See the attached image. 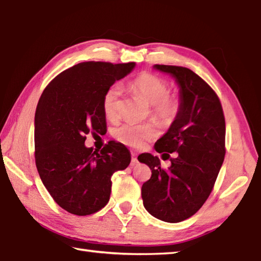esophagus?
<instances>
[{
  "instance_id": "esophagus-1",
  "label": "esophagus",
  "mask_w": 261,
  "mask_h": 261,
  "mask_svg": "<svg viewBox=\"0 0 261 261\" xmlns=\"http://www.w3.org/2000/svg\"><path fill=\"white\" fill-rule=\"evenodd\" d=\"M138 163V158H137V154L132 152L131 153V166H136Z\"/></svg>"
}]
</instances>
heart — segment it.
<instances>
[{"label": "heart", "instance_id": "1", "mask_svg": "<svg viewBox=\"0 0 261 261\" xmlns=\"http://www.w3.org/2000/svg\"><path fill=\"white\" fill-rule=\"evenodd\" d=\"M131 87L152 105L153 118L162 125H170L177 120L182 110V100L177 94L169 93L170 85L166 78L152 72H143L131 82ZM122 87L118 84L109 86L102 98V109L109 120L120 114ZM115 138L131 147H143L146 141L155 138L156 129L153 124L125 123L114 132Z\"/></svg>", "mask_w": 261, "mask_h": 261}]
</instances>
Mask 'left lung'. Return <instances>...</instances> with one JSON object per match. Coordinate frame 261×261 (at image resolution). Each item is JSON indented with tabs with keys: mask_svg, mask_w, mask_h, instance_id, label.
<instances>
[{
	"mask_svg": "<svg viewBox=\"0 0 261 261\" xmlns=\"http://www.w3.org/2000/svg\"><path fill=\"white\" fill-rule=\"evenodd\" d=\"M154 68L176 79L182 110L154 146L171 166L165 169L149 153L138 156L152 171L141 197L154 218L176 223L196 214L214 188L226 154V121L218 94L192 70L163 64ZM174 151L176 158H170Z\"/></svg>",
	"mask_w": 261,
	"mask_h": 261,
	"instance_id": "1",
	"label": "left lung"
}]
</instances>
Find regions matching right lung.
<instances>
[{"instance_id": "obj_1", "label": "right lung", "mask_w": 261, "mask_h": 261, "mask_svg": "<svg viewBox=\"0 0 261 261\" xmlns=\"http://www.w3.org/2000/svg\"><path fill=\"white\" fill-rule=\"evenodd\" d=\"M135 68V62H83L48 84L34 118V158L53 199L69 213L85 216L107 205L112 176L130 165L124 145L109 140L101 151L85 146L86 135L107 131L105 92Z\"/></svg>"}]
</instances>
